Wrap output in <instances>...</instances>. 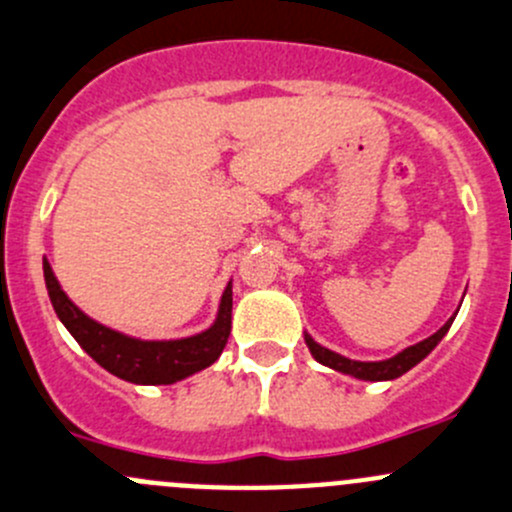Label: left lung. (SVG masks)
Returning a JSON list of instances; mask_svg holds the SVG:
<instances>
[{"mask_svg": "<svg viewBox=\"0 0 512 512\" xmlns=\"http://www.w3.org/2000/svg\"><path fill=\"white\" fill-rule=\"evenodd\" d=\"M457 311L445 321V324L440 326V329H437L435 334H432V337H427V339H422V342L412 344V347L402 349V352H397L394 357L379 359V362H359V359L344 357V354H337V352H332V349L321 347V344L314 342V339H311L306 332H304V342H306V347H309L311 357H314L319 364H324V367L334 369V372L349 374V377L362 379V382H389V379L402 377V374L410 372L412 367H417V364H420L422 359H425L427 354H430L432 349L442 342V337L447 334V329L452 326V321H455Z\"/></svg>", "mask_w": 512, "mask_h": 512, "instance_id": "obj_1", "label": "left lung"}]
</instances>
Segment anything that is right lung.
Here are the masks:
<instances>
[{"label": "right lung", "instance_id": "right-lung-1", "mask_svg": "<svg viewBox=\"0 0 512 512\" xmlns=\"http://www.w3.org/2000/svg\"><path fill=\"white\" fill-rule=\"evenodd\" d=\"M47 294L57 319L65 324L75 342L115 377L133 384H175L201 369L211 367L221 357L231 334L233 289L231 281L218 301L216 319L203 332L180 339H140L110 329L92 316H87L70 296L62 291L47 256L42 259Z\"/></svg>", "mask_w": 512, "mask_h": 512}]
</instances>
